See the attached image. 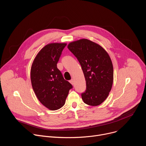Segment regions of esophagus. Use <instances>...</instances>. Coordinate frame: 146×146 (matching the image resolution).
<instances>
[{
    "label": "esophagus",
    "instance_id": "esophagus-1",
    "mask_svg": "<svg viewBox=\"0 0 146 146\" xmlns=\"http://www.w3.org/2000/svg\"><path fill=\"white\" fill-rule=\"evenodd\" d=\"M70 83L73 86L74 85V80H73V79H72V80H70Z\"/></svg>",
    "mask_w": 146,
    "mask_h": 146
}]
</instances>
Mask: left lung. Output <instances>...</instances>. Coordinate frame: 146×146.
<instances>
[{"label":"left lung","instance_id":"obj_1","mask_svg":"<svg viewBox=\"0 0 146 146\" xmlns=\"http://www.w3.org/2000/svg\"><path fill=\"white\" fill-rule=\"evenodd\" d=\"M68 49L77 58L83 70L86 90L82 94L84 102L91 106L102 104L109 95L113 80L111 59L98 44L87 39L72 42Z\"/></svg>","mask_w":146,"mask_h":146}]
</instances>
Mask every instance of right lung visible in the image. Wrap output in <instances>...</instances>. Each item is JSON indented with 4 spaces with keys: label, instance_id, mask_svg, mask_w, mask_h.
<instances>
[{
    "label": "right lung",
    "instance_id": "right-lung-1",
    "mask_svg": "<svg viewBox=\"0 0 146 146\" xmlns=\"http://www.w3.org/2000/svg\"><path fill=\"white\" fill-rule=\"evenodd\" d=\"M64 43L46 45L39 52L31 69V81L35 94L45 107L57 110L65 104L72 85L65 80L57 68Z\"/></svg>",
    "mask_w": 146,
    "mask_h": 146
}]
</instances>
